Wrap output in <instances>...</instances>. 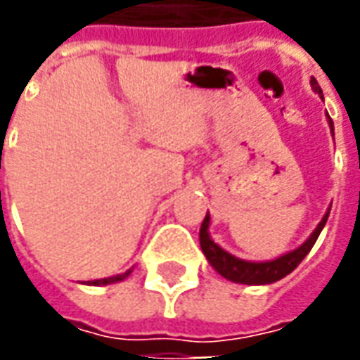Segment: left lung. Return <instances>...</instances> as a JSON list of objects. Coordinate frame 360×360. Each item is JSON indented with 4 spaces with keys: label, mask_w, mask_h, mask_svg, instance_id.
Segmentation results:
<instances>
[{
    "label": "left lung",
    "mask_w": 360,
    "mask_h": 360,
    "mask_svg": "<svg viewBox=\"0 0 360 360\" xmlns=\"http://www.w3.org/2000/svg\"><path fill=\"white\" fill-rule=\"evenodd\" d=\"M310 84L316 94H320L322 98V89L318 86L316 79H310ZM328 123H330V131L333 133V121L328 115ZM328 216H330V210L326 212L322 221L318 224V227L312 231L307 241L302 243L299 249L287 252L283 257L276 258V260H268V262H250V260H243V258H237L233 255H229L227 250H224L219 247L218 243L212 241L210 233H208V227H210V214H206L202 226H200V249H202L204 257L210 262L212 268L218 271L219 276H224L229 281H235V283H247V285H266V283H274L278 279L285 278L287 274L301 264L302 258L307 257L310 252V249L314 247L318 235L324 229L326 221H328Z\"/></svg>",
    "instance_id": "obj_1"
}]
</instances>
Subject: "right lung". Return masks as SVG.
Returning <instances> with one entry per match:
<instances>
[{"instance_id": "1", "label": "right lung", "mask_w": 360, "mask_h": 360, "mask_svg": "<svg viewBox=\"0 0 360 360\" xmlns=\"http://www.w3.org/2000/svg\"><path fill=\"white\" fill-rule=\"evenodd\" d=\"M129 274H131V270H127L125 274H119V276H111V278L94 279V281H89V285H108V283H117V281H121V279H125Z\"/></svg>"}]
</instances>
